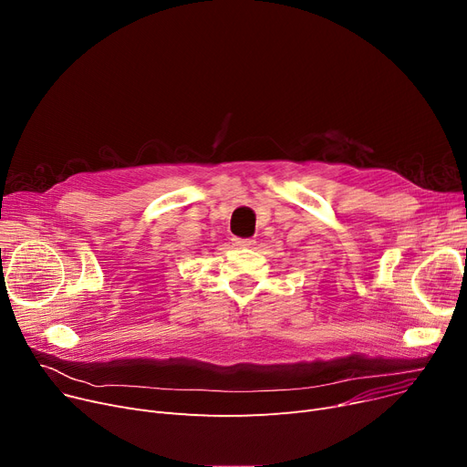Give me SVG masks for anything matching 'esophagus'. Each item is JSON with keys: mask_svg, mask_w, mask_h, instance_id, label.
Segmentation results:
<instances>
[{"mask_svg": "<svg viewBox=\"0 0 467 467\" xmlns=\"http://www.w3.org/2000/svg\"><path fill=\"white\" fill-rule=\"evenodd\" d=\"M234 241V245L235 247H251V245H254V239H241V237H234L232 239Z\"/></svg>", "mask_w": 467, "mask_h": 467, "instance_id": "1", "label": "esophagus"}]
</instances>
